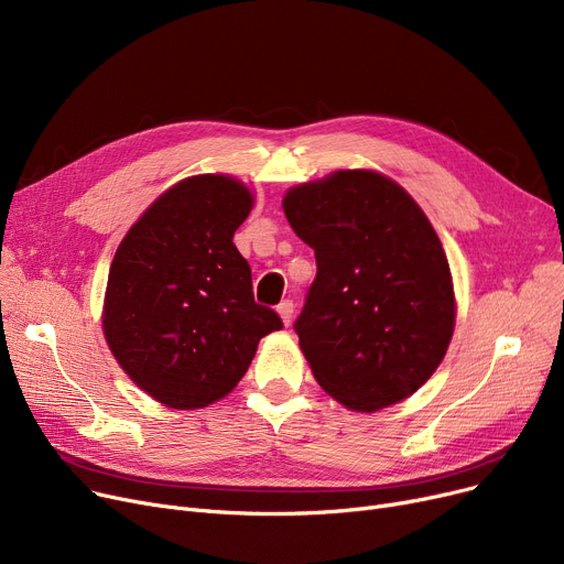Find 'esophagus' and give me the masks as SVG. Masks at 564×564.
<instances>
[{
    "mask_svg": "<svg viewBox=\"0 0 564 564\" xmlns=\"http://www.w3.org/2000/svg\"><path fill=\"white\" fill-rule=\"evenodd\" d=\"M276 311H279V315H281V319H283V324L288 327V324L292 322V313H294V304L290 302V300H285V302H281L279 306H276Z\"/></svg>",
    "mask_w": 564,
    "mask_h": 564,
    "instance_id": "obj_1",
    "label": "esophagus"
}]
</instances>
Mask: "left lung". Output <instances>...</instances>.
<instances>
[{
  "instance_id": "obj_1",
  "label": "left lung",
  "mask_w": 564,
  "mask_h": 564,
  "mask_svg": "<svg viewBox=\"0 0 564 564\" xmlns=\"http://www.w3.org/2000/svg\"><path fill=\"white\" fill-rule=\"evenodd\" d=\"M283 213L315 251L294 332L319 387L354 411L416 393L455 329L448 258L419 203L354 169L292 187Z\"/></svg>"
}]
</instances>
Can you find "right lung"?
I'll list each match as a JSON object with an SVG mask.
<instances>
[{"label": "right lung", "instance_id": "obj_1", "mask_svg": "<svg viewBox=\"0 0 564 564\" xmlns=\"http://www.w3.org/2000/svg\"><path fill=\"white\" fill-rule=\"evenodd\" d=\"M253 207L230 175H192L128 230L109 267L102 329L141 391L171 409L228 395L262 336L283 329L256 304L232 235Z\"/></svg>", "mask_w": 564, "mask_h": 564}]
</instances>
